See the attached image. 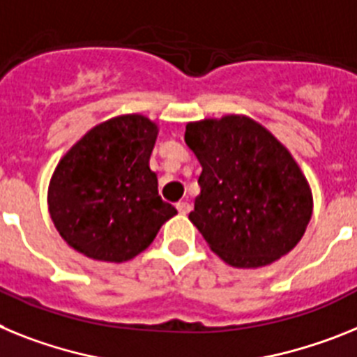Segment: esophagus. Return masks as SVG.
<instances>
[{
    "label": "esophagus",
    "mask_w": 357,
    "mask_h": 357,
    "mask_svg": "<svg viewBox=\"0 0 357 357\" xmlns=\"http://www.w3.org/2000/svg\"><path fill=\"white\" fill-rule=\"evenodd\" d=\"M176 208H178V212L181 213V215H187V213L192 210V206L188 201H179V203L176 204Z\"/></svg>",
    "instance_id": "esophagus-1"
}]
</instances>
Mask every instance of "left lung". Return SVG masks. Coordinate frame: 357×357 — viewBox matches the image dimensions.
Returning a JSON list of instances; mask_svg holds the SVG:
<instances>
[{
  "instance_id": "left-lung-1",
  "label": "left lung",
  "mask_w": 357,
  "mask_h": 357,
  "mask_svg": "<svg viewBox=\"0 0 357 357\" xmlns=\"http://www.w3.org/2000/svg\"><path fill=\"white\" fill-rule=\"evenodd\" d=\"M185 142L203 172L194 222L210 250L234 268H262L305 234L312 194L291 153L244 114L187 123Z\"/></svg>"
}]
</instances>
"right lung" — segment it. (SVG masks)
<instances>
[{
	"instance_id": "1",
	"label": "right lung",
	"mask_w": 357,
	"mask_h": 357,
	"mask_svg": "<svg viewBox=\"0 0 357 357\" xmlns=\"http://www.w3.org/2000/svg\"><path fill=\"white\" fill-rule=\"evenodd\" d=\"M158 126L122 114L95 126L59 161L48 210L61 237L82 255L126 262L153 243L178 210L158 196L151 167Z\"/></svg>"
}]
</instances>
